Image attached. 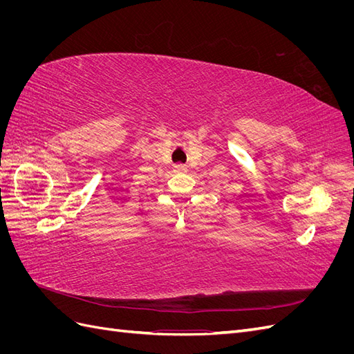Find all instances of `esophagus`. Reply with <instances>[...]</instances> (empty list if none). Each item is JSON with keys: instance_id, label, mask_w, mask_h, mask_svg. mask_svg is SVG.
I'll list each match as a JSON object with an SVG mask.
<instances>
[{"instance_id": "1", "label": "esophagus", "mask_w": 354, "mask_h": 354, "mask_svg": "<svg viewBox=\"0 0 354 354\" xmlns=\"http://www.w3.org/2000/svg\"><path fill=\"white\" fill-rule=\"evenodd\" d=\"M174 171H177V173H186L187 167L183 164H177V165H174Z\"/></svg>"}]
</instances>
